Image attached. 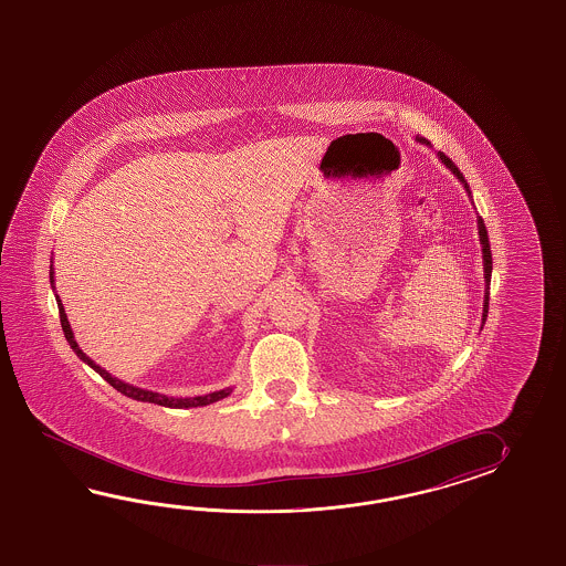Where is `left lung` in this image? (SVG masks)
<instances>
[{
  "label": "left lung",
  "mask_w": 566,
  "mask_h": 566,
  "mask_svg": "<svg viewBox=\"0 0 566 566\" xmlns=\"http://www.w3.org/2000/svg\"><path fill=\"white\" fill-rule=\"evenodd\" d=\"M417 142L422 145L431 144L427 142V139H422V137H417ZM437 157L441 159V164H446V168L451 169L453 171V176L458 178L461 184H463V188H465V192L470 193V186H468V181L463 178V174L459 171L458 166L449 159V157L443 154V151H439ZM478 232H480V244H481V256H483V279H485V293H483V313H481V329H483V324H485V319H488V307H490V281H492V251H490V239H488V230H485V224H483V220L481 217H478Z\"/></svg>",
  "instance_id": "obj_1"
}]
</instances>
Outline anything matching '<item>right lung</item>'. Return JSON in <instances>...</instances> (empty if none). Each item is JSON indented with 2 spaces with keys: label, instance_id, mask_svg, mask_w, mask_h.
Wrapping results in <instances>:
<instances>
[{
  "label": "right lung",
  "instance_id": "obj_1",
  "mask_svg": "<svg viewBox=\"0 0 566 566\" xmlns=\"http://www.w3.org/2000/svg\"><path fill=\"white\" fill-rule=\"evenodd\" d=\"M50 285H52V289H56L54 287V266L52 265H50ZM54 295H56V293H54ZM56 303H59V313H61L62 332H64V337H66V342L71 344L74 354H76L81 360L85 361V364H88L95 373L101 374V376L107 380L108 385L113 386L115 390H119L120 395L133 398V400H142V402L161 405V407H168V409H193V407L212 405V402H217L220 398L229 397L230 392H232V388L229 386V388H222V390L210 392V395H205V397L176 398L159 395V392H154V390H145V388L129 385V382H123L117 376H113V374H108L105 368H101L98 364H95V360H91V358L86 356L83 349L78 348V344H76V339H74L73 327L69 324V317H66V313H64V305H62L59 295H56Z\"/></svg>",
  "mask_w": 566,
  "mask_h": 566
}]
</instances>
